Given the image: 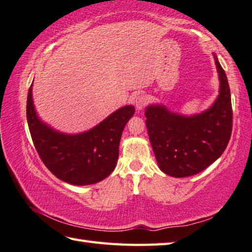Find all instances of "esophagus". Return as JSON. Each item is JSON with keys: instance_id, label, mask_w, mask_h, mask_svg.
<instances>
[{"instance_id": "1", "label": "esophagus", "mask_w": 252, "mask_h": 252, "mask_svg": "<svg viewBox=\"0 0 252 252\" xmlns=\"http://www.w3.org/2000/svg\"><path fill=\"white\" fill-rule=\"evenodd\" d=\"M147 100H149V98H147L145 94H139V95L134 98V105L136 107V109L141 110L147 103Z\"/></svg>"}]
</instances>
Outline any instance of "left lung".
<instances>
[{"mask_svg":"<svg viewBox=\"0 0 252 252\" xmlns=\"http://www.w3.org/2000/svg\"><path fill=\"white\" fill-rule=\"evenodd\" d=\"M220 94L209 109L185 116L165 105L146 107V127L159 169L166 175L184 178L199 174L213 164L227 146L231 126L230 91L218 57Z\"/></svg>","mask_w":252,"mask_h":252,"instance_id":"8db88e82","label":"left lung"}]
</instances>
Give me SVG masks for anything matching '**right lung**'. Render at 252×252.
<instances>
[{
  "mask_svg": "<svg viewBox=\"0 0 252 252\" xmlns=\"http://www.w3.org/2000/svg\"><path fill=\"white\" fill-rule=\"evenodd\" d=\"M26 108L29 131L42 162L57 178L74 186L97 184L111 174L119 157L122 131L135 111L132 105L121 107L93 129L67 134L38 117L32 84Z\"/></svg>",
  "mask_w": 252,
  "mask_h": 252,
  "instance_id": "right-lung-1",
  "label": "right lung"
}]
</instances>
